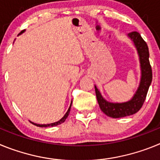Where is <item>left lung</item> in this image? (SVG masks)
<instances>
[{"instance_id":"8db88e82","label":"left lung","mask_w":160,"mask_h":160,"mask_svg":"<svg viewBox=\"0 0 160 160\" xmlns=\"http://www.w3.org/2000/svg\"><path fill=\"white\" fill-rule=\"evenodd\" d=\"M128 36L131 38L136 46L138 55H139L141 70H142L140 85L135 96L133 97L131 101L127 102L111 103L103 99L100 92L98 90L97 87H94L96 97H97L100 109L107 116L114 118L129 116L138 112L143 105L148 89L152 81V66L149 62V50H148L146 42L136 31L130 32Z\"/></svg>"}]
</instances>
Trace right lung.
Instances as JSON below:
<instances>
[{
	"label": "right lung",
	"instance_id": "obj_1",
	"mask_svg": "<svg viewBox=\"0 0 160 160\" xmlns=\"http://www.w3.org/2000/svg\"><path fill=\"white\" fill-rule=\"evenodd\" d=\"M25 30H22V32H20L19 34H21V33H22V32H24ZM71 104H72V102H71ZM71 104H70V108H69V110L67 111V112L66 113V114H65L64 116L62 117V119H60L59 121H58V122H53V123H50V124H46V125H40V124H36V123H33V122H32V124H34L35 126H37V127H40V128H48V127H54V126H57V125H59V124L62 123V122H65V120L66 119V118L68 117V115H69V114H70V107H71Z\"/></svg>",
	"mask_w": 160,
	"mask_h": 160
}]
</instances>
